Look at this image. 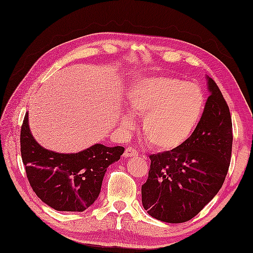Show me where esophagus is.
<instances>
[{"label":"esophagus","mask_w":253,"mask_h":253,"mask_svg":"<svg viewBox=\"0 0 253 253\" xmlns=\"http://www.w3.org/2000/svg\"><path fill=\"white\" fill-rule=\"evenodd\" d=\"M124 156L125 157H136V156H138V153L134 149L127 148L126 151H125V153H124Z\"/></svg>","instance_id":"esophagus-1"}]
</instances>
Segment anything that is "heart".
I'll return each instance as SVG.
<instances>
[{"mask_svg": "<svg viewBox=\"0 0 253 253\" xmlns=\"http://www.w3.org/2000/svg\"><path fill=\"white\" fill-rule=\"evenodd\" d=\"M126 103L130 112L143 116L145 139L160 151L181 148L199 125L206 107L201 87L167 75L141 78L129 86ZM122 127L133 125L126 113Z\"/></svg>", "mask_w": 253, "mask_h": 253, "instance_id": "1", "label": "heart"}]
</instances>
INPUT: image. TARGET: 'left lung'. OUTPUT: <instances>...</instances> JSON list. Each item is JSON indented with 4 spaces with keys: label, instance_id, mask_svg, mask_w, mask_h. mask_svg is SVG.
<instances>
[{
    "label": "left lung",
    "instance_id": "1",
    "mask_svg": "<svg viewBox=\"0 0 253 253\" xmlns=\"http://www.w3.org/2000/svg\"><path fill=\"white\" fill-rule=\"evenodd\" d=\"M210 96L199 125L181 148L150 156L149 178L141 187L142 205L166 223L193 219L225 180L232 155L230 109L214 81L206 76Z\"/></svg>",
    "mask_w": 253,
    "mask_h": 253
}]
</instances>
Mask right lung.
Returning a JSON list of instances; mask_svg holds the SVG:
<instances>
[{"mask_svg":"<svg viewBox=\"0 0 253 253\" xmlns=\"http://www.w3.org/2000/svg\"><path fill=\"white\" fill-rule=\"evenodd\" d=\"M22 163L38 197L58 211H82L96 202L107 168L125 149L96 143L79 153H58L37 142L26 113L20 132Z\"/></svg>","mask_w":253,"mask_h":253,"instance_id":"1","label":"right lung"}]
</instances>
